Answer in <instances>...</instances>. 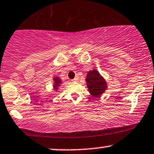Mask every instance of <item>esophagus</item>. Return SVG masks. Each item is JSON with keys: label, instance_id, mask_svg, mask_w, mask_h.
Returning a JSON list of instances; mask_svg holds the SVG:
<instances>
[{"label": "esophagus", "instance_id": "obj_1", "mask_svg": "<svg viewBox=\"0 0 154 154\" xmlns=\"http://www.w3.org/2000/svg\"><path fill=\"white\" fill-rule=\"evenodd\" d=\"M79 81V76H76L75 79H73V82H78Z\"/></svg>", "mask_w": 154, "mask_h": 154}]
</instances>
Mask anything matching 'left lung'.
I'll use <instances>...</instances> for the list:
<instances>
[{
    "label": "left lung",
    "mask_w": 154,
    "mask_h": 154,
    "mask_svg": "<svg viewBox=\"0 0 154 154\" xmlns=\"http://www.w3.org/2000/svg\"><path fill=\"white\" fill-rule=\"evenodd\" d=\"M86 82L87 87L92 97H99L106 89V82L98 71L93 69L88 72Z\"/></svg>",
    "instance_id": "1"
}]
</instances>
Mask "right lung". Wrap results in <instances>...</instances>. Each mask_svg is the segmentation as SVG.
Returning <instances> with one entry per match:
<instances>
[{
    "mask_svg": "<svg viewBox=\"0 0 154 154\" xmlns=\"http://www.w3.org/2000/svg\"><path fill=\"white\" fill-rule=\"evenodd\" d=\"M54 89H57V87L60 86L61 83V79H59V77H54Z\"/></svg>",
    "mask_w": 154,
    "mask_h": 154,
    "instance_id": "obj_1",
    "label": "right lung"
}]
</instances>
